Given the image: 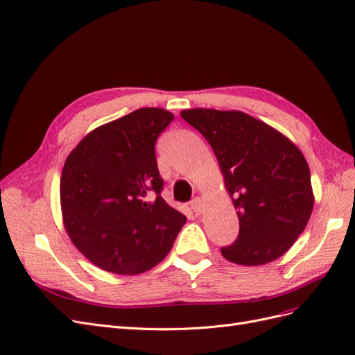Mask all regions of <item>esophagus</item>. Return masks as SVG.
I'll list each match as a JSON object with an SVG mask.
<instances>
[{
    "label": "esophagus",
    "instance_id": "obj_1",
    "mask_svg": "<svg viewBox=\"0 0 355 355\" xmlns=\"http://www.w3.org/2000/svg\"><path fill=\"white\" fill-rule=\"evenodd\" d=\"M191 209L194 210L196 214H200L202 211V201L200 198H194L191 201Z\"/></svg>",
    "mask_w": 355,
    "mask_h": 355
}]
</instances>
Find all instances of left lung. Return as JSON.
I'll use <instances>...</instances> for the list:
<instances>
[{
	"instance_id": "8db88e82",
	"label": "left lung",
	"mask_w": 355,
	"mask_h": 355,
	"mask_svg": "<svg viewBox=\"0 0 355 355\" xmlns=\"http://www.w3.org/2000/svg\"><path fill=\"white\" fill-rule=\"evenodd\" d=\"M180 115L210 144L237 209L239 237L222 247V256L247 266L278 259L314 207L304 154L275 128L240 111L196 108Z\"/></svg>"
}]
</instances>
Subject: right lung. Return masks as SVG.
<instances>
[{
    "label": "right lung",
    "instance_id": "add662e5",
    "mask_svg": "<svg viewBox=\"0 0 355 355\" xmlns=\"http://www.w3.org/2000/svg\"><path fill=\"white\" fill-rule=\"evenodd\" d=\"M175 115L141 108L94 128L68 155L60 206L73 245L105 271L135 275L171 250L187 218L161 197L155 142Z\"/></svg>",
    "mask_w": 355,
    "mask_h": 355
}]
</instances>
